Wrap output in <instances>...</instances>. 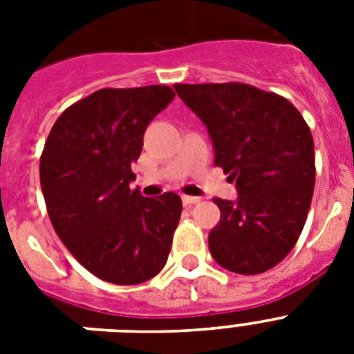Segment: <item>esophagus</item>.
I'll use <instances>...</instances> for the list:
<instances>
[{
  "label": "esophagus",
  "mask_w": 354,
  "mask_h": 354,
  "mask_svg": "<svg viewBox=\"0 0 354 354\" xmlns=\"http://www.w3.org/2000/svg\"><path fill=\"white\" fill-rule=\"evenodd\" d=\"M182 202L183 205H194V204H198L200 198L198 196H187V194H185V196H182Z\"/></svg>",
  "instance_id": "esophagus-1"
}]
</instances>
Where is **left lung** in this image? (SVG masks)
I'll return each instance as SVG.
<instances>
[{
    "label": "left lung",
    "instance_id": "8db88e82",
    "mask_svg": "<svg viewBox=\"0 0 354 354\" xmlns=\"http://www.w3.org/2000/svg\"><path fill=\"white\" fill-rule=\"evenodd\" d=\"M207 127L215 165L239 198H215L221 221L209 252L242 275L274 268L296 246L313 202L316 163L310 128L285 97L242 82L174 84Z\"/></svg>",
    "mask_w": 354,
    "mask_h": 354
}]
</instances>
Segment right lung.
Wrapping results in <instances>:
<instances>
[{
	"label": "right lung",
	"instance_id": "1",
	"mask_svg": "<svg viewBox=\"0 0 354 354\" xmlns=\"http://www.w3.org/2000/svg\"><path fill=\"white\" fill-rule=\"evenodd\" d=\"M174 99L169 86L102 88L53 124L40 156V185L60 241L88 272L138 285L165 266L182 198L130 189L149 122Z\"/></svg>",
	"mask_w": 354,
	"mask_h": 354
}]
</instances>
